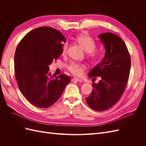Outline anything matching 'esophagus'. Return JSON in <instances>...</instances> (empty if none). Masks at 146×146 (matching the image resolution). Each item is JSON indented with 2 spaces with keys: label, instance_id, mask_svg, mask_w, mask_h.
Returning <instances> with one entry per match:
<instances>
[{
  "label": "esophagus",
  "instance_id": "esophagus-1",
  "mask_svg": "<svg viewBox=\"0 0 146 146\" xmlns=\"http://www.w3.org/2000/svg\"><path fill=\"white\" fill-rule=\"evenodd\" d=\"M72 82H82V80L77 78L74 77L73 78H72Z\"/></svg>",
  "mask_w": 146,
  "mask_h": 146
}]
</instances>
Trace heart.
I'll list each match as a JSON object with an SVG mask.
<instances>
[{
	"instance_id": "heart-1",
	"label": "heart",
	"mask_w": 146,
	"mask_h": 146,
	"mask_svg": "<svg viewBox=\"0 0 146 146\" xmlns=\"http://www.w3.org/2000/svg\"><path fill=\"white\" fill-rule=\"evenodd\" d=\"M76 40L84 50L89 52V56L92 60H96L98 58V54L93 50L96 48V44L94 41L90 36L86 34H80L76 37ZM68 44H65L63 46V52L65 53L67 50ZM86 68L85 64L78 63H71L68 66L69 72L74 76H82L83 74L84 70Z\"/></svg>"
}]
</instances>
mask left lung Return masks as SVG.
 Segmentation results:
<instances>
[{"label":"left lung","instance_id":"1","mask_svg":"<svg viewBox=\"0 0 146 146\" xmlns=\"http://www.w3.org/2000/svg\"><path fill=\"white\" fill-rule=\"evenodd\" d=\"M105 48L104 59L88 74L90 77H100L98 83L92 84V92L86 98L88 105L96 111H102L115 105L127 84L131 59L122 39L112 33L98 36Z\"/></svg>","mask_w":146,"mask_h":146}]
</instances>
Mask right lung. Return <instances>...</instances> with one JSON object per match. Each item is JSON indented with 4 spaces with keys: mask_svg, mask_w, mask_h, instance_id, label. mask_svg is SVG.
Here are the masks:
<instances>
[{
    "mask_svg": "<svg viewBox=\"0 0 146 146\" xmlns=\"http://www.w3.org/2000/svg\"><path fill=\"white\" fill-rule=\"evenodd\" d=\"M66 39L60 31L41 27L29 32L17 46L15 70L17 85L30 104L40 108L50 107L58 100L70 82L65 74L52 76L53 60L63 53Z\"/></svg>",
    "mask_w": 146,
    "mask_h": 146,
    "instance_id": "obj_1",
    "label": "right lung"
}]
</instances>
